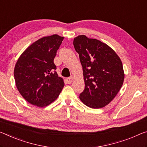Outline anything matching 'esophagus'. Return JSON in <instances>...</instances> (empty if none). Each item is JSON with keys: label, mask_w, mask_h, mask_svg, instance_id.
Listing matches in <instances>:
<instances>
[{"label": "esophagus", "mask_w": 147, "mask_h": 147, "mask_svg": "<svg viewBox=\"0 0 147 147\" xmlns=\"http://www.w3.org/2000/svg\"><path fill=\"white\" fill-rule=\"evenodd\" d=\"M73 80H74V78L73 77H69V78H67V82L68 84H71L72 82H73Z\"/></svg>", "instance_id": "34e87169"}]
</instances>
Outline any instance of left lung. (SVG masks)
<instances>
[{
  "mask_svg": "<svg viewBox=\"0 0 147 147\" xmlns=\"http://www.w3.org/2000/svg\"><path fill=\"white\" fill-rule=\"evenodd\" d=\"M73 44L79 54L85 83L80 99L90 108H103L122 88L125 76L122 61L113 49L97 39L78 35Z\"/></svg>",
  "mask_w": 147,
  "mask_h": 147,
  "instance_id": "obj_1",
  "label": "left lung"
}]
</instances>
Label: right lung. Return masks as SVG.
Listing matches in <instances>:
<instances>
[{
  "mask_svg": "<svg viewBox=\"0 0 147 147\" xmlns=\"http://www.w3.org/2000/svg\"><path fill=\"white\" fill-rule=\"evenodd\" d=\"M63 36H44L31 44L16 62L13 75L16 86L27 102L44 107L56 99L64 87L58 76L53 59Z\"/></svg>",
  "mask_w": 147,
  "mask_h": 147,
  "instance_id": "1",
  "label": "right lung"
}]
</instances>
